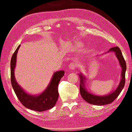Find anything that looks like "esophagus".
Here are the masks:
<instances>
[{"label": "esophagus", "instance_id": "1", "mask_svg": "<svg viewBox=\"0 0 132 132\" xmlns=\"http://www.w3.org/2000/svg\"><path fill=\"white\" fill-rule=\"evenodd\" d=\"M77 66V64L74 63V62H72V63H71L69 64V69H71V70H75L76 68V67Z\"/></svg>", "mask_w": 132, "mask_h": 132}]
</instances>
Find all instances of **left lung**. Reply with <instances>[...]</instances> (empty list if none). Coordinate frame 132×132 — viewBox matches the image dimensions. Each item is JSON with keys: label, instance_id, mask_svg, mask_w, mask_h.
<instances>
[{"label": "left lung", "instance_id": "1", "mask_svg": "<svg viewBox=\"0 0 132 132\" xmlns=\"http://www.w3.org/2000/svg\"><path fill=\"white\" fill-rule=\"evenodd\" d=\"M115 52L117 57L119 60L120 65L122 67V79L120 80V84L115 91L111 92L109 95L105 96H97L88 92L86 88H85L84 85V77L80 74V92L82 98L88 103L95 105H104L111 104L117 98L118 95L121 93L122 89L123 88L125 84V72L126 70V64L124 57L123 56L121 51L118 46L112 47L108 52Z\"/></svg>", "mask_w": 132, "mask_h": 132}]
</instances>
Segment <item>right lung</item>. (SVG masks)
<instances>
[{"label":"right lung","instance_id":"1","mask_svg":"<svg viewBox=\"0 0 132 132\" xmlns=\"http://www.w3.org/2000/svg\"><path fill=\"white\" fill-rule=\"evenodd\" d=\"M20 46V45H19L13 53L10 62L11 83L15 95L21 103L28 109L42 112L52 108L57 101L59 97L57 90L58 84L61 78L64 76V71L61 70L55 72L48 88L41 94L37 96L28 94L24 92L21 87L18 84L14 77V69L16 63L17 53Z\"/></svg>","mask_w":132,"mask_h":132}]
</instances>
